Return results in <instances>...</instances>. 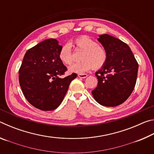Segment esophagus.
Segmentation results:
<instances>
[{"mask_svg": "<svg viewBox=\"0 0 154 154\" xmlns=\"http://www.w3.org/2000/svg\"><path fill=\"white\" fill-rule=\"evenodd\" d=\"M78 77L79 78H85L88 77V75L87 74H79L78 75Z\"/></svg>", "mask_w": 154, "mask_h": 154, "instance_id": "34e87169", "label": "esophagus"}]
</instances>
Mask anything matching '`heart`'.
Wrapping results in <instances>:
<instances>
[{
	"label": "heart",
	"mask_w": 154,
	"mask_h": 154,
	"mask_svg": "<svg viewBox=\"0 0 154 154\" xmlns=\"http://www.w3.org/2000/svg\"><path fill=\"white\" fill-rule=\"evenodd\" d=\"M71 45L82 49V62L72 64L69 67V71L77 73H83L92 68L98 69L103 66L107 60L108 54L106 49L98 45L96 41L88 36L78 37L72 44L67 43L62 47L59 51V58L64 64L70 65L73 62V55Z\"/></svg>",
	"instance_id": "heart-1"
}]
</instances>
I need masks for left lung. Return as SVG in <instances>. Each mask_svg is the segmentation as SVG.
Returning a JSON list of instances; mask_svg holds the SVG:
<instances>
[{
  "instance_id": "left-lung-1",
  "label": "left lung",
  "mask_w": 154,
  "mask_h": 154,
  "mask_svg": "<svg viewBox=\"0 0 154 154\" xmlns=\"http://www.w3.org/2000/svg\"><path fill=\"white\" fill-rule=\"evenodd\" d=\"M98 41L107 51L108 58L96 72L98 82L92 94L101 105L118 106L133 91L139 65L130 47L123 41L107 34L99 35Z\"/></svg>"
}]
</instances>
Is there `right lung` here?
Here are the masks:
<instances>
[{
  "label": "right lung",
  "instance_id": "add662e5",
  "mask_svg": "<svg viewBox=\"0 0 154 154\" xmlns=\"http://www.w3.org/2000/svg\"><path fill=\"white\" fill-rule=\"evenodd\" d=\"M62 46L55 38H49L26 52L19 70L20 87L31 105L43 111L58 107L66 95L70 83L77 75L60 76L66 67L59 58Z\"/></svg>",
  "mask_w": 154,
  "mask_h": 154
}]
</instances>
